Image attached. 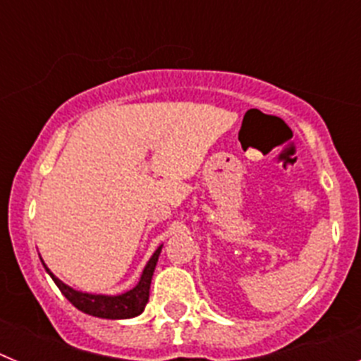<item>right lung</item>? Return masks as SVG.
<instances>
[{
  "label": "right lung",
  "mask_w": 361,
  "mask_h": 361,
  "mask_svg": "<svg viewBox=\"0 0 361 361\" xmlns=\"http://www.w3.org/2000/svg\"><path fill=\"white\" fill-rule=\"evenodd\" d=\"M161 251L162 244L153 251V255L149 257L148 262H146L139 282L132 289L121 293V295H97V293L78 291V289L70 288L68 283L57 279L52 271L47 267V264L43 260L41 262H43V267L47 269L50 279L54 280V283L59 288V291L65 295V298L68 300L73 307H78L79 311L86 312V314H90V317L95 318H104V320H128V318L139 317L145 311L146 304H148L149 283H152L153 271H155V266H157Z\"/></svg>",
  "instance_id": "right-lung-1"
}]
</instances>
